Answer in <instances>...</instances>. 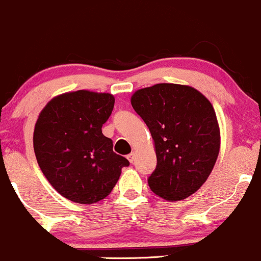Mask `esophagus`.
Segmentation results:
<instances>
[{
	"label": "esophagus",
	"instance_id": "1",
	"mask_svg": "<svg viewBox=\"0 0 261 261\" xmlns=\"http://www.w3.org/2000/svg\"><path fill=\"white\" fill-rule=\"evenodd\" d=\"M127 159H128V160H129L130 164H133L134 160H136V154H134V152H132V154H129V155L127 156Z\"/></svg>",
	"mask_w": 261,
	"mask_h": 261
}]
</instances>
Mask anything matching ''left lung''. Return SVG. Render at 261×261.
Listing matches in <instances>:
<instances>
[{
	"label": "left lung",
	"mask_w": 261,
	"mask_h": 261,
	"mask_svg": "<svg viewBox=\"0 0 261 261\" xmlns=\"http://www.w3.org/2000/svg\"><path fill=\"white\" fill-rule=\"evenodd\" d=\"M130 103L148 125L158 165L150 189L165 200L191 197L206 182L220 152V127L206 97L189 85L161 83L132 95Z\"/></svg>",
	"instance_id": "8db88e82"
}]
</instances>
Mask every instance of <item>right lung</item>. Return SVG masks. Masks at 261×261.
<instances>
[{
    "mask_svg": "<svg viewBox=\"0 0 261 261\" xmlns=\"http://www.w3.org/2000/svg\"><path fill=\"white\" fill-rule=\"evenodd\" d=\"M115 97L89 90L57 95L46 103L34 128V151L46 179L68 200L94 204L112 192L129 161L113 152L102 124Z\"/></svg>",
    "mask_w": 261,
    "mask_h": 261,
    "instance_id": "right-lung-1",
    "label": "right lung"
}]
</instances>
